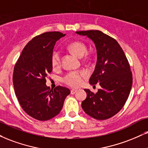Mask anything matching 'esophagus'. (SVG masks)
I'll list each match as a JSON object with an SVG mask.
<instances>
[{"label": "esophagus", "instance_id": "esophagus-1", "mask_svg": "<svg viewBox=\"0 0 148 148\" xmlns=\"http://www.w3.org/2000/svg\"><path fill=\"white\" fill-rule=\"evenodd\" d=\"M76 92H77V90H76V89H73V90H71V94H74Z\"/></svg>", "mask_w": 148, "mask_h": 148}]
</instances>
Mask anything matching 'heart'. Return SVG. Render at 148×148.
<instances>
[{
    "label": "heart",
    "mask_w": 148,
    "mask_h": 148,
    "mask_svg": "<svg viewBox=\"0 0 148 148\" xmlns=\"http://www.w3.org/2000/svg\"><path fill=\"white\" fill-rule=\"evenodd\" d=\"M67 48L76 56L82 58L87 51V47L83 42L74 41L69 43ZM60 56L59 52L54 51L51 58V63L53 67H56L60 65ZM85 76L83 72H72L66 74L63 77V81L68 86L76 88L79 87L83 83V79Z\"/></svg>",
    "instance_id": "obj_1"
}]
</instances>
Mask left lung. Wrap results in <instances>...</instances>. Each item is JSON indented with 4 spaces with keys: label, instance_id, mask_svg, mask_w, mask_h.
<instances>
[{
    "label": "left lung",
    "instance_id": "left-lung-1",
    "mask_svg": "<svg viewBox=\"0 0 148 148\" xmlns=\"http://www.w3.org/2000/svg\"><path fill=\"white\" fill-rule=\"evenodd\" d=\"M91 39L97 49V60L90 85L99 83L101 89L94 94L85 89L87 97L81 103L87 114L106 120L122 109L132 85V74L125 53L118 42L99 30L76 32Z\"/></svg>",
    "mask_w": 148,
    "mask_h": 148
}]
</instances>
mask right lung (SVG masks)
<instances>
[{"label": "right lung", "instance_id": "obj_1", "mask_svg": "<svg viewBox=\"0 0 148 148\" xmlns=\"http://www.w3.org/2000/svg\"><path fill=\"white\" fill-rule=\"evenodd\" d=\"M66 35L49 32L32 39L23 49L14 69V91L25 112L38 121H48L60 113L68 88L46 85L45 78L52 71L51 55L56 42Z\"/></svg>", "mask_w": 148, "mask_h": 148}]
</instances>
